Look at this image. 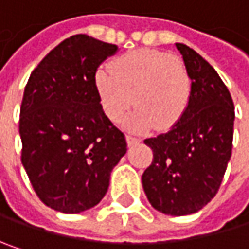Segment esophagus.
Masks as SVG:
<instances>
[{"label":"esophagus","instance_id":"1","mask_svg":"<svg viewBox=\"0 0 249 249\" xmlns=\"http://www.w3.org/2000/svg\"><path fill=\"white\" fill-rule=\"evenodd\" d=\"M126 142H128V145H135V144H138V142H140V138H138V137H135V135L128 134V135H126Z\"/></svg>","mask_w":249,"mask_h":249}]
</instances>
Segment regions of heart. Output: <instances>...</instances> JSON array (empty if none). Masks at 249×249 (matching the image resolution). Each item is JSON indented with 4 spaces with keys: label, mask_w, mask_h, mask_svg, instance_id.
<instances>
[{
    "label": "heart",
    "mask_w": 249,
    "mask_h": 249,
    "mask_svg": "<svg viewBox=\"0 0 249 249\" xmlns=\"http://www.w3.org/2000/svg\"><path fill=\"white\" fill-rule=\"evenodd\" d=\"M95 83L111 121H123L132 104L137 107L128 121L137 129L154 124L159 129L172 128L187 111L192 98V79L183 60L153 49L117 57L111 69H98Z\"/></svg>",
    "instance_id": "1"
}]
</instances>
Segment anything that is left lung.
<instances>
[{
    "label": "left lung",
    "mask_w": 249,
    "mask_h": 249,
    "mask_svg": "<svg viewBox=\"0 0 249 249\" xmlns=\"http://www.w3.org/2000/svg\"><path fill=\"white\" fill-rule=\"evenodd\" d=\"M192 79L181 120L166 134L144 140L153 161L142 187L154 209L183 216L200 211L218 193L233 138V102L216 71L193 49L176 43Z\"/></svg>",
    "instance_id": "8db88e82"
}]
</instances>
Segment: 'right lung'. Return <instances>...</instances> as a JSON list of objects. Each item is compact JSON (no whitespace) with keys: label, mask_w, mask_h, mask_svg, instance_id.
Instances as JSON below:
<instances>
[{"label":"right lung","mask_w":249,"mask_h":249,"mask_svg":"<svg viewBox=\"0 0 249 249\" xmlns=\"http://www.w3.org/2000/svg\"><path fill=\"white\" fill-rule=\"evenodd\" d=\"M118 47L86 34L57 44L33 71L20 109L21 163L40 200L63 213L98 205L126 153L124 132L105 115L99 65Z\"/></svg>","instance_id":"obj_1"}]
</instances>
